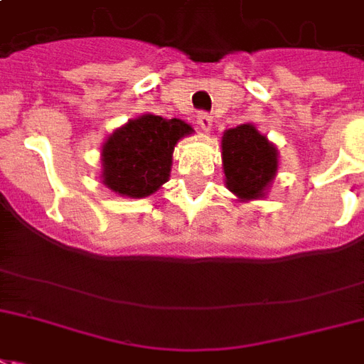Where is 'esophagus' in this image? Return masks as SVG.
<instances>
[{
	"mask_svg": "<svg viewBox=\"0 0 364 364\" xmlns=\"http://www.w3.org/2000/svg\"><path fill=\"white\" fill-rule=\"evenodd\" d=\"M198 124L203 132H211L213 128V117L207 113H199L198 114Z\"/></svg>",
	"mask_w": 364,
	"mask_h": 364,
	"instance_id": "1",
	"label": "esophagus"
}]
</instances>
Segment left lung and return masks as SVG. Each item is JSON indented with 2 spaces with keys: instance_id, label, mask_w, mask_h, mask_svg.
Listing matches in <instances>:
<instances>
[{
  "instance_id": "1",
  "label": "left lung",
  "mask_w": 364,
  "mask_h": 364,
  "mask_svg": "<svg viewBox=\"0 0 364 364\" xmlns=\"http://www.w3.org/2000/svg\"><path fill=\"white\" fill-rule=\"evenodd\" d=\"M220 147L226 188L237 201L263 199L278 172V147L251 122L228 128Z\"/></svg>"
}]
</instances>
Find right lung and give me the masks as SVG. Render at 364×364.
<instances>
[{
    "mask_svg": "<svg viewBox=\"0 0 364 364\" xmlns=\"http://www.w3.org/2000/svg\"><path fill=\"white\" fill-rule=\"evenodd\" d=\"M192 124L144 113L109 134L101 146V182L120 198H147L168 182L172 153Z\"/></svg>",
    "mask_w": 364,
    "mask_h": 364,
    "instance_id": "add662e5",
    "label": "right lung"
}]
</instances>
